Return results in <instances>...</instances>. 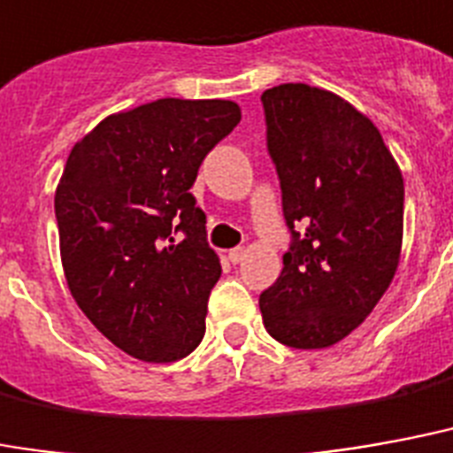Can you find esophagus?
<instances>
[{
	"mask_svg": "<svg viewBox=\"0 0 453 453\" xmlns=\"http://www.w3.org/2000/svg\"><path fill=\"white\" fill-rule=\"evenodd\" d=\"M244 257H247V250H244V247H235V250H230V252H227V259L233 261V264H240Z\"/></svg>",
	"mask_w": 453,
	"mask_h": 453,
	"instance_id": "esophagus-1",
	"label": "esophagus"
}]
</instances>
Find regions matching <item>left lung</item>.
<instances>
[{
  "mask_svg": "<svg viewBox=\"0 0 453 453\" xmlns=\"http://www.w3.org/2000/svg\"><path fill=\"white\" fill-rule=\"evenodd\" d=\"M261 103L293 235L280 276L259 297L264 326L283 346L329 348L394 280L403 175L380 129L336 93L280 83Z\"/></svg>",
  "mask_w": 453,
  "mask_h": 453,
  "instance_id": "left-lung-1",
  "label": "left lung"
}]
</instances>
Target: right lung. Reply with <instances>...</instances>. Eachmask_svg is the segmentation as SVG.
I'll return each mask as SVG.
<instances>
[{"mask_svg": "<svg viewBox=\"0 0 453 453\" xmlns=\"http://www.w3.org/2000/svg\"><path fill=\"white\" fill-rule=\"evenodd\" d=\"M240 117L233 100L160 98L105 117L66 158L55 192L66 286L136 360L175 363L203 338L220 259L189 189Z\"/></svg>", "mask_w": 453, "mask_h": 453, "instance_id": "1", "label": "right lung"}]
</instances>
